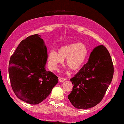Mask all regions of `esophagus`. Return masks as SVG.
Segmentation results:
<instances>
[{"instance_id": "esophagus-1", "label": "esophagus", "mask_w": 124, "mask_h": 124, "mask_svg": "<svg viewBox=\"0 0 124 124\" xmlns=\"http://www.w3.org/2000/svg\"><path fill=\"white\" fill-rule=\"evenodd\" d=\"M58 79H59V81L60 82H63L64 81H65L66 80L65 78H61V77H59V78H58Z\"/></svg>"}]
</instances>
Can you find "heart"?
I'll return each instance as SVG.
<instances>
[{"mask_svg": "<svg viewBox=\"0 0 124 124\" xmlns=\"http://www.w3.org/2000/svg\"><path fill=\"white\" fill-rule=\"evenodd\" d=\"M88 55V49L83 43H72L62 46L58 50L51 51L48 55V63L52 69H56L59 64L66 59V65L69 69L78 72L83 68Z\"/></svg>", "mask_w": 124, "mask_h": 124, "instance_id": "b5f03b06", "label": "heart"}]
</instances>
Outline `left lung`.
Listing matches in <instances>:
<instances>
[{
	"label": "left lung",
	"instance_id": "obj_1",
	"mask_svg": "<svg viewBox=\"0 0 124 124\" xmlns=\"http://www.w3.org/2000/svg\"><path fill=\"white\" fill-rule=\"evenodd\" d=\"M113 75V63L109 52L103 45L96 46L87 62L70 79L73 88L68 99L78 109L96 106L103 99Z\"/></svg>",
	"mask_w": 124,
	"mask_h": 124
}]
</instances>
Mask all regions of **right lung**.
<instances>
[{"instance_id":"right-lung-1","label":"right lung","mask_w":124,"mask_h":124,"mask_svg":"<svg viewBox=\"0 0 124 124\" xmlns=\"http://www.w3.org/2000/svg\"><path fill=\"white\" fill-rule=\"evenodd\" d=\"M47 58V49L39 35H30L18 45L8 65L11 86L18 99L37 104L49 96L58 78L45 70Z\"/></svg>"}]
</instances>
